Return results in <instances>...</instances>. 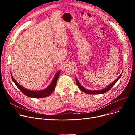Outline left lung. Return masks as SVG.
Masks as SVG:
<instances>
[{"instance_id":"left-lung-1","label":"left lung","mask_w":135,"mask_h":135,"mask_svg":"<svg viewBox=\"0 0 135 135\" xmlns=\"http://www.w3.org/2000/svg\"><path fill=\"white\" fill-rule=\"evenodd\" d=\"M122 74H120V75H119V76L118 78L116 79V80H115L114 81H113L112 84H110L109 85H108L107 88H104V89H102V90H98V91H91V90H87V89H85L84 88H83L81 85L80 84V83H79V82L78 81V80H77V79L76 78H75V80H76V84H77V85H78V88L82 91H83V92H84V93H86V94H96V95H97V94H104V93H107V92L108 91H109L113 86L114 85V84L117 83V81H118V80L120 78V77H121V76H122Z\"/></svg>"}]
</instances>
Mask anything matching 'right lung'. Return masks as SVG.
Listing matches in <instances>:
<instances>
[{
  "label": "right lung",
  "mask_w": 135,
  "mask_h": 135,
  "mask_svg": "<svg viewBox=\"0 0 135 135\" xmlns=\"http://www.w3.org/2000/svg\"><path fill=\"white\" fill-rule=\"evenodd\" d=\"M60 72L61 71L60 70V71H59L56 74L53 80L46 89L40 91H31L29 90H27L25 88H23L22 86L20 85L15 80L12 76H11V78L13 81L14 82V83H15L16 85L17 86V87L26 96L30 97H33V98H42V97H47L50 95H51L53 93V91L55 89L57 81Z\"/></svg>",
  "instance_id": "1"
}]
</instances>
